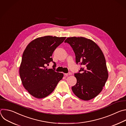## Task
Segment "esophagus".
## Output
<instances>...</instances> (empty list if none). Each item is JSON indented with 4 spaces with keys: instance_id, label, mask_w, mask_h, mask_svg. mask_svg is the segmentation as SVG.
<instances>
[{
    "instance_id": "34e87169",
    "label": "esophagus",
    "mask_w": 126,
    "mask_h": 126,
    "mask_svg": "<svg viewBox=\"0 0 126 126\" xmlns=\"http://www.w3.org/2000/svg\"><path fill=\"white\" fill-rule=\"evenodd\" d=\"M71 74V72H68L67 73H65L64 74V75L65 77H67V76H68V75H70Z\"/></svg>"
}]
</instances>
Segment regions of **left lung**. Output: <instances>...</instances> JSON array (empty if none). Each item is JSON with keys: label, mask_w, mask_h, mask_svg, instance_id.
<instances>
[{"label": "left lung", "mask_w": 126, "mask_h": 126, "mask_svg": "<svg viewBox=\"0 0 126 126\" xmlns=\"http://www.w3.org/2000/svg\"><path fill=\"white\" fill-rule=\"evenodd\" d=\"M64 42L72 47L77 63L84 66L81 73L74 74L77 82L72 90L80 99L90 100L101 92L108 78L104 54L94 41L84 37H68Z\"/></svg>", "instance_id": "left-lung-1"}]
</instances>
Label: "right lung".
I'll use <instances>...</instances> for the list:
<instances>
[{
	"label": "right lung",
	"mask_w": 126,
	"mask_h": 126,
	"mask_svg": "<svg viewBox=\"0 0 126 126\" xmlns=\"http://www.w3.org/2000/svg\"><path fill=\"white\" fill-rule=\"evenodd\" d=\"M65 38L51 36L37 38L25 49L19 74L23 86L33 97L41 99L47 96L63 79V73L55 71V64L54 69H47L46 66L53 62L54 51Z\"/></svg>",
	"instance_id": "add662e5"
}]
</instances>
